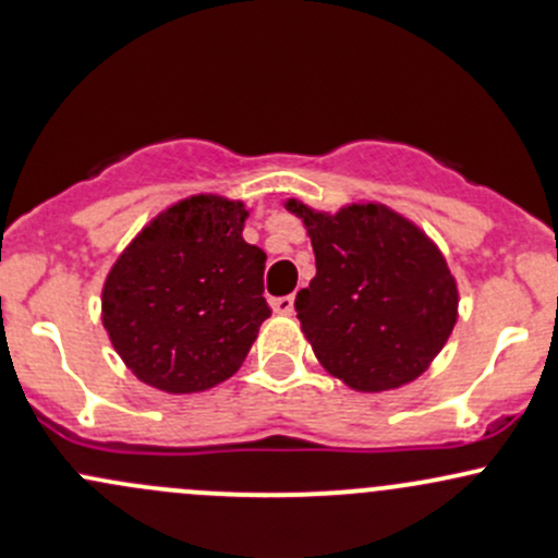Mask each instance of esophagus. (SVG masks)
Wrapping results in <instances>:
<instances>
[{"instance_id":"obj_1","label":"esophagus","mask_w":558,"mask_h":558,"mask_svg":"<svg viewBox=\"0 0 558 558\" xmlns=\"http://www.w3.org/2000/svg\"><path fill=\"white\" fill-rule=\"evenodd\" d=\"M274 311H277V314H284V316H290L292 311H295V298H292V295L277 298V301H274Z\"/></svg>"}]
</instances>
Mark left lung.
I'll return each instance as SVG.
<instances>
[{
    "mask_svg": "<svg viewBox=\"0 0 558 558\" xmlns=\"http://www.w3.org/2000/svg\"><path fill=\"white\" fill-rule=\"evenodd\" d=\"M303 220L316 277L298 292L303 335L329 375L377 393L421 377L458 322V284L434 242L386 205L316 213Z\"/></svg>",
    "mask_w": 558,
    "mask_h": 558,
    "instance_id": "left-lung-1",
    "label": "left lung"
}]
</instances>
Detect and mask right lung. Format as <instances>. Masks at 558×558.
I'll list each match as a JSON object with an SVG mask.
<instances>
[{
  "label": "right lung",
  "mask_w": 558,
  "mask_h": 558,
  "mask_svg": "<svg viewBox=\"0 0 558 558\" xmlns=\"http://www.w3.org/2000/svg\"><path fill=\"white\" fill-rule=\"evenodd\" d=\"M242 202L196 194L146 226L104 284V327L137 380L196 393L229 380L271 316L266 253L242 239Z\"/></svg>",
  "instance_id": "right-lung-1"
}]
</instances>
